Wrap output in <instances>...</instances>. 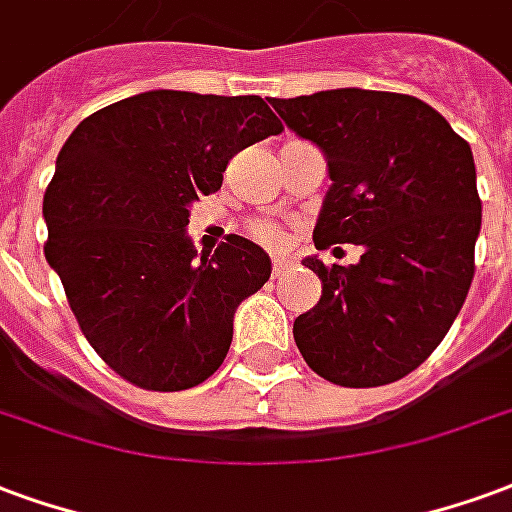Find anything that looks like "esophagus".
Returning <instances> with one entry per match:
<instances>
[{"instance_id": "obj_1", "label": "esophagus", "mask_w": 512, "mask_h": 512, "mask_svg": "<svg viewBox=\"0 0 512 512\" xmlns=\"http://www.w3.org/2000/svg\"><path fill=\"white\" fill-rule=\"evenodd\" d=\"M289 264H292L289 259H281V256H275V259H272V275H275V278H278V275H283V272L289 270Z\"/></svg>"}]
</instances>
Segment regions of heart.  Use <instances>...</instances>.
I'll list each match as a JSON object with an SVG mask.
<instances>
[{
  "mask_svg": "<svg viewBox=\"0 0 512 512\" xmlns=\"http://www.w3.org/2000/svg\"><path fill=\"white\" fill-rule=\"evenodd\" d=\"M251 234L261 242V245H267V248H281L283 240H286L281 226L272 223V220H253Z\"/></svg>",
  "mask_w": 512,
  "mask_h": 512,
  "instance_id": "obj_1",
  "label": "heart"
}]
</instances>
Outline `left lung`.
Masks as SVG:
<instances>
[{
	"label": "left lung",
	"mask_w": 512,
	"mask_h": 512,
	"mask_svg": "<svg viewBox=\"0 0 512 512\" xmlns=\"http://www.w3.org/2000/svg\"><path fill=\"white\" fill-rule=\"evenodd\" d=\"M272 108L327 155L316 248L363 245L352 267L305 259L322 297L294 319V343L341 387L404 379L442 343L475 278L472 149L439 111L398 92L327 89Z\"/></svg>",
	"instance_id": "obj_1"
}]
</instances>
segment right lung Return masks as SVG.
<instances>
[{"mask_svg":"<svg viewBox=\"0 0 512 512\" xmlns=\"http://www.w3.org/2000/svg\"><path fill=\"white\" fill-rule=\"evenodd\" d=\"M281 130L259 95L155 89L89 114L65 141L43 251L89 346L125 382L177 393L226 360L234 311L267 283L270 256L229 234L196 259L190 204L220 190L240 149Z\"/></svg>","mask_w":512,"mask_h":512,"instance_id":"right-lung-1","label":"right lung"}]
</instances>
